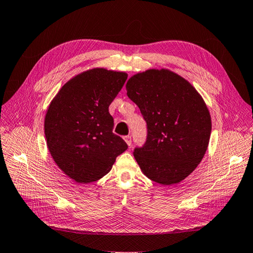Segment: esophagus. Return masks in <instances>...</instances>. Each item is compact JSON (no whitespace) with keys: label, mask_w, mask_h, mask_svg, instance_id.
<instances>
[{"label":"esophagus","mask_w":253,"mask_h":253,"mask_svg":"<svg viewBox=\"0 0 253 253\" xmlns=\"http://www.w3.org/2000/svg\"><path fill=\"white\" fill-rule=\"evenodd\" d=\"M125 140H126V142L127 143L128 147L132 146V137H131V136H129V135L125 136Z\"/></svg>","instance_id":"esophagus-1"}]
</instances>
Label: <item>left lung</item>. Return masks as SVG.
Segmentation results:
<instances>
[{
    "instance_id": "1",
    "label": "left lung",
    "mask_w": 253,
    "mask_h": 253,
    "mask_svg": "<svg viewBox=\"0 0 253 253\" xmlns=\"http://www.w3.org/2000/svg\"><path fill=\"white\" fill-rule=\"evenodd\" d=\"M126 94L139 107L147 138L134 158L150 180L172 185L200 164L209 146L211 116L186 80L169 70H148L132 77Z\"/></svg>"
}]
</instances>
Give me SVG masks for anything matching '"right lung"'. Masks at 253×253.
I'll return each instance as SVG.
<instances>
[{
    "instance_id": "obj_1",
    "label": "right lung",
    "mask_w": 253,
    "mask_h": 253,
    "mask_svg": "<svg viewBox=\"0 0 253 253\" xmlns=\"http://www.w3.org/2000/svg\"><path fill=\"white\" fill-rule=\"evenodd\" d=\"M125 72L92 69L66 83L44 119L47 148L57 166L79 183L94 182L112 169L127 149L113 133L108 106L124 87Z\"/></svg>"
}]
</instances>
